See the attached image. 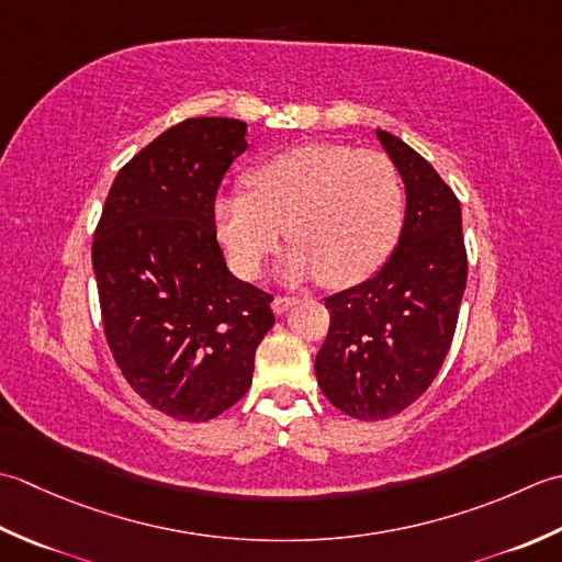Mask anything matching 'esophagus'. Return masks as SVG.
<instances>
[{"label":"esophagus","instance_id":"esophagus-1","mask_svg":"<svg viewBox=\"0 0 562 562\" xmlns=\"http://www.w3.org/2000/svg\"><path fill=\"white\" fill-rule=\"evenodd\" d=\"M295 305V297H291V295H277L271 301V311L277 313V315H283L285 311H289V307H293Z\"/></svg>","mask_w":562,"mask_h":562}]
</instances>
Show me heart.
Returning <instances> with one entry per match:
<instances>
[{"instance_id": "heart-1", "label": "heart", "mask_w": 562, "mask_h": 562, "mask_svg": "<svg viewBox=\"0 0 562 562\" xmlns=\"http://www.w3.org/2000/svg\"><path fill=\"white\" fill-rule=\"evenodd\" d=\"M249 193L215 201L217 239L233 269L257 279L285 237V277L357 285L385 265L405 223L400 169L381 150L311 143L289 147L247 175Z\"/></svg>"}]
</instances>
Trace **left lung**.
Wrapping results in <instances>:
<instances>
[{"mask_svg": "<svg viewBox=\"0 0 562 562\" xmlns=\"http://www.w3.org/2000/svg\"><path fill=\"white\" fill-rule=\"evenodd\" d=\"M375 135L405 181L403 233L369 281L325 297L329 331L315 359L325 397L363 422L400 415L431 385L468 279L456 193L407 143Z\"/></svg>", "mask_w": 562, "mask_h": 562, "instance_id": "1", "label": "left lung"}]
</instances>
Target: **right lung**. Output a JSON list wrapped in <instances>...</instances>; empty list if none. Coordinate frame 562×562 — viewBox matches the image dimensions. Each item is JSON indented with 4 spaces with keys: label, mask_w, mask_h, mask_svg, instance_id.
<instances>
[{
    "label": "right lung",
    "mask_w": 562,
    "mask_h": 562,
    "mask_svg": "<svg viewBox=\"0 0 562 562\" xmlns=\"http://www.w3.org/2000/svg\"><path fill=\"white\" fill-rule=\"evenodd\" d=\"M247 123L187 119L125 165L91 261L101 323L125 381L155 409L209 422L251 385L273 297L235 279L215 237V193Z\"/></svg>",
    "instance_id": "obj_1"
}]
</instances>
